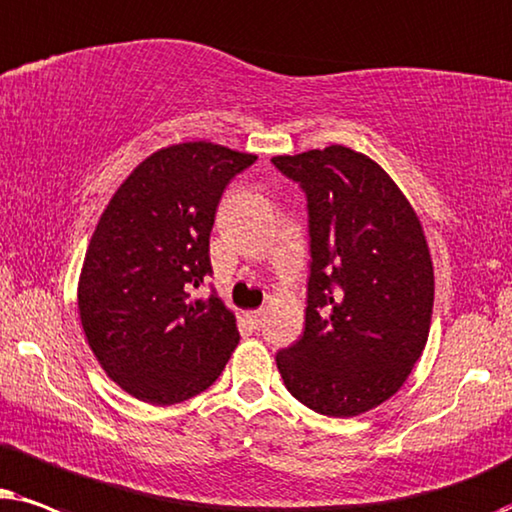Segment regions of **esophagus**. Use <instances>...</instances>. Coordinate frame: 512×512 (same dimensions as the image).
Segmentation results:
<instances>
[{"instance_id":"obj_1","label":"esophagus","mask_w":512,"mask_h":512,"mask_svg":"<svg viewBox=\"0 0 512 512\" xmlns=\"http://www.w3.org/2000/svg\"><path fill=\"white\" fill-rule=\"evenodd\" d=\"M245 318H248V323L257 330V327H260V325H262V320H264V309L248 311V313H245Z\"/></svg>"}]
</instances>
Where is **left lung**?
<instances>
[{
	"label": "left lung",
	"mask_w": 512,
	"mask_h": 512,
	"mask_svg": "<svg viewBox=\"0 0 512 512\" xmlns=\"http://www.w3.org/2000/svg\"><path fill=\"white\" fill-rule=\"evenodd\" d=\"M271 163L309 210L304 335L276 353L283 384L325 417H356L403 386L428 339L433 262L410 201L370 156L332 145Z\"/></svg>",
	"instance_id": "8db88e82"
}]
</instances>
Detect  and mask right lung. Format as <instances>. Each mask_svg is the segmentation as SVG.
<instances>
[{
    "mask_svg": "<svg viewBox=\"0 0 512 512\" xmlns=\"http://www.w3.org/2000/svg\"><path fill=\"white\" fill-rule=\"evenodd\" d=\"M257 161L213 142L147 156L112 196L79 278V316L107 377L149 405L206 391L238 344L236 318L215 292L210 231L222 192Z\"/></svg>",
    "mask_w": 512,
    "mask_h": 512,
    "instance_id": "obj_1",
    "label": "right lung"
}]
</instances>
